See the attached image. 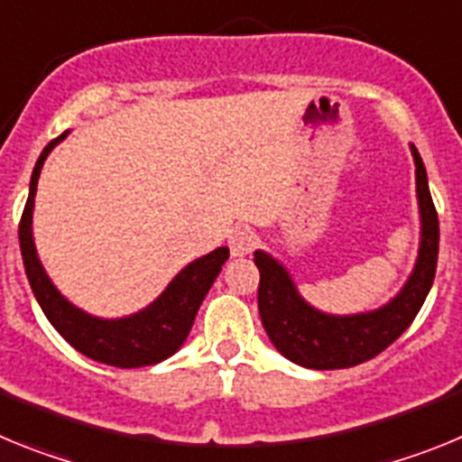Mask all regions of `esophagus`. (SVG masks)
<instances>
[{
    "mask_svg": "<svg viewBox=\"0 0 462 462\" xmlns=\"http://www.w3.org/2000/svg\"><path fill=\"white\" fill-rule=\"evenodd\" d=\"M259 238L252 228H236L228 236V250H231V256H245L250 254L256 247Z\"/></svg>",
    "mask_w": 462,
    "mask_h": 462,
    "instance_id": "esophagus-1",
    "label": "esophagus"
}]
</instances>
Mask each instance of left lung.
I'll list each match as a JSON object with an SVG mask.
<instances>
[{
	"label": "left lung",
	"instance_id": "obj_1",
	"mask_svg": "<svg viewBox=\"0 0 462 462\" xmlns=\"http://www.w3.org/2000/svg\"><path fill=\"white\" fill-rule=\"evenodd\" d=\"M411 154L416 164V196L421 212V245L410 280L383 308L349 317L319 312L300 298L291 275L280 261L266 252H254V263L261 275V324L284 358L312 370L352 368L393 345L419 314L438 271L439 219L428 189L426 166L414 145Z\"/></svg>",
	"mask_w": 462,
	"mask_h": 462
}]
</instances>
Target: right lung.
I'll list each match as a JSON object with an SVG mask.
<instances>
[{
	"label": "right lung",
	"mask_w": 462,
	"mask_h": 462,
	"mask_svg": "<svg viewBox=\"0 0 462 462\" xmlns=\"http://www.w3.org/2000/svg\"><path fill=\"white\" fill-rule=\"evenodd\" d=\"M69 132H64L62 136L48 143L41 152L34 173H32L30 196H27L23 217H20V252H23L24 273H27L30 287L48 321L73 349H79L92 361L116 365V368L154 365V363L173 356L187 340L203 298L222 271L224 261L228 259V247H217L210 254L191 261L189 266H185L173 277V282L154 303L132 317L99 319V317H92L69 303L41 266L34 238H32V212H34L36 182H39L41 169H43V162L51 150Z\"/></svg>",
	"instance_id": "obj_1"
}]
</instances>
